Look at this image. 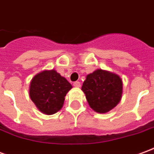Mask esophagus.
<instances>
[{"mask_svg":"<svg viewBox=\"0 0 154 154\" xmlns=\"http://www.w3.org/2000/svg\"><path fill=\"white\" fill-rule=\"evenodd\" d=\"M73 86L74 87H81V82H75L73 83Z\"/></svg>","mask_w":154,"mask_h":154,"instance_id":"34e87169","label":"esophagus"}]
</instances>
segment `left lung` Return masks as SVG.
I'll list each match as a JSON object with an SVG mask.
<instances>
[{"mask_svg": "<svg viewBox=\"0 0 154 154\" xmlns=\"http://www.w3.org/2000/svg\"><path fill=\"white\" fill-rule=\"evenodd\" d=\"M82 90L92 110L98 113H106L121 99L123 82L117 74L97 69L87 75Z\"/></svg>", "mask_w": 154, "mask_h": 154, "instance_id": "8db88e82", "label": "left lung"}]
</instances>
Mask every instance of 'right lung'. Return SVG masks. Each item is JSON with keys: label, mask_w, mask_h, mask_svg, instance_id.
Here are the masks:
<instances>
[{"label": "right lung", "mask_w": 154, "mask_h": 154, "mask_svg": "<svg viewBox=\"0 0 154 154\" xmlns=\"http://www.w3.org/2000/svg\"><path fill=\"white\" fill-rule=\"evenodd\" d=\"M72 87L67 79L55 70H45L33 77L29 97L42 113L53 115L61 110L66 94Z\"/></svg>", "instance_id": "obj_1"}]
</instances>
